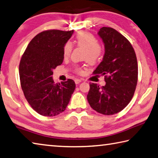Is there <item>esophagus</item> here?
Instances as JSON below:
<instances>
[{"instance_id": "34e87169", "label": "esophagus", "mask_w": 158, "mask_h": 158, "mask_svg": "<svg viewBox=\"0 0 158 158\" xmlns=\"http://www.w3.org/2000/svg\"><path fill=\"white\" fill-rule=\"evenodd\" d=\"M74 81H75V84H79V83L81 82V79H77L74 80Z\"/></svg>"}]
</instances>
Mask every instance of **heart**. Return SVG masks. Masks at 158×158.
<instances>
[{"label": "heart", "mask_w": 158, "mask_h": 158, "mask_svg": "<svg viewBox=\"0 0 158 158\" xmlns=\"http://www.w3.org/2000/svg\"><path fill=\"white\" fill-rule=\"evenodd\" d=\"M74 41L79 47L84 48V59L90 64H95L100 61L104 53V50L95 36L93 34L86 31H81L76 34ZM72 50V45L70 42H66L63 47V54L65 57L70 55ZM77 73H83L81 68L75 67Z\"/></svg>", "instance_id": "b5f03b06"}]
</instances>
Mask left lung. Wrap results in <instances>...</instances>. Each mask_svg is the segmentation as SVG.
<instances>
[{
    "mask_svg": "<svg viewBox=\"0 0 158 158\" xmlns=\"http://www.w3.org/2000/svg\"><path fill=\"white\" fill-rule=\"evenodd\" d=\"M98 34L105 45L102 61L93 73L104 75V86L90 84L87 99L91 108L110 115L122 111L135 91L138 66L135 52L128 40L113 28L103 27Z\"/></svg>",
    "mask_w": 158,
    "mask_h": 158,
    "instance_id": "1",
    "label": "left lung"
}]
</instances>
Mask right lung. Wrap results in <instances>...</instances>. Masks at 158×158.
Returning <instances> with one entry per match:
<instances>
[{
  "label": "right lung",
  "instance_id": "1",
  "mask_svg": "<svg viewBox=\"0 0 158 158\" xmlns=\"http://www.w3.org/2000/svg\"><path fill=\"white\" fill-rule=\"evenodd\" d=\"M73 30H48L31 40L19 64L20 81L25 99L36 113L53 117L64 112L75 89L68 79L61 84L52 79V70L64 61L63 47Z\"/></svg>",
  "mask_w": 158,
  "mask_h": 158
}]
</instances>
